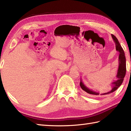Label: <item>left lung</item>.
Here are the masks:
<instances>
[{"mask_svg":"<svg viewBox=\"0 0 131 131\" xmlns=\"http://www.w3.org/2000/svg\"><path fill=\"white\" fill-rule=\"evenodd\" d=\"M112 38L113 39L115 43V48L116 51L119 52V58H118V69L117 71V74L116 75V78L117 79L116 80H113V82L112 83V88L111 90L106 92L101 93L100 92L98 91H93L91 89H90L88 87L86 86L84 83L83 82L82 79H80V86L83 91H84L86 92L91 94L92 95L95 96H100L102 95H106L110 93H112L114 92L117 89L120 87L122 83L123 82L124 78L126 75V57H125L124 52L123 48H122L120 43H119L118 39L115 37L114 35L112 34Z\"/></svg>","mask_w":131,"mask_h":131,"instance_id":"obj_1","label":"left lung"}]
</instances>
